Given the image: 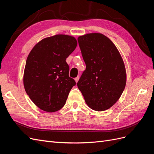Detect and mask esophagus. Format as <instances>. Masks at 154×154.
Masks as SVG:
<instances>
[{
  "label": "esophagus",
  "mask_w": 154,
  "mask_h": 154,
  "mask_svg": "<svg viewBox=\"0 0 154 154\" xmlns=\"http://www.w3.org/2000/svg\"><path fill=\"white\" fill-rule=\"evenodd\" d=\"M79 78H80V77H79V76H77L76 78H74V80L76 81V83L78 82V80H79Z\"/></svg>",
  "instance_id": "esophagus-1"
}]
</instances>
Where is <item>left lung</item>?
I'll return each instance as SVG.
<instances>
[{
  "label": "left lung",
  "mask_w": 154,
  "mask_h": 154,
  "mask_svg": "<svg viewBox=\"0 0 154 154\" xmlns=\"http://www.w3.org/2000/svg\"><path fill=\"white\" fill-rule=\"evenodd\" d=\"M86 65L77 83L87 105L92 110L103 111L115 104L126 85V71L118 49L101 33L78 38Z\"/></svg>",
  "instance_id": "1"
}]
</instances>
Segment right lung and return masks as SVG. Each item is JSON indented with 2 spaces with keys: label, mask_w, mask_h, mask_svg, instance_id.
<instances>
[{
  "label": "right lung",
  "mask_w": 154,
  "mask_h": 154,
  "mask_svg": "<svg viewBox=\"0 0 154 154\" xmlns=\"http://www.w3.org/2000/svg\"><path fill=\"white\" fill-rule=\"evenodd\" d=\"M73 36L57 35L42 40L27 57L24 85L33 103L48 112L61 109L76 82L69 76L66 59L76 49Z\"/></svg>",
  "instance_id": "right-lung-1"
}]
</instances>
